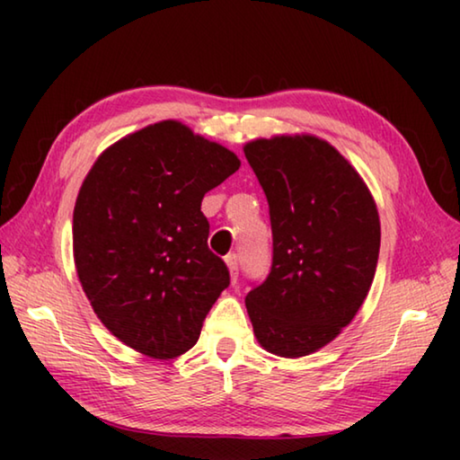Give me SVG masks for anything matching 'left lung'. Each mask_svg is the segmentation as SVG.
I'll return each mask as SVG.
<instances>
[{
    "label": "left lung",
    "instance_id": "obj_1",
    "mask_svg": "<svg viewBox=\"0 0 460 460\" xmlns=\"http://www.w3.org/2000/svg\"><path fill=\"white\" fill-rule=\"evenodd\" d=\"M227 147L166 119L118 139L83 181L73 258L105 329L152 359L197 345L202 321L229 286L208 252L202 197L239 170Z\"/></svg>",
    "mask_w": 460,
    "mask_h": 460
}]
</instances>
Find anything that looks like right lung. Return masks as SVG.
<instances>
[{"label": "right lung", "instance_id": "right-lung-1", "mask_svg": "<svg viewBox=\"0 0 460 460\" xmlns=\"http://www.w3.org/2000/svg\"><path fill=\"white\" fill-rule=\"evenodd\" d=\"M243 152L266 192L274 241L270 276L245 308L268 353L298 359L337 339L367 298L377 205L342 155L306 136L258 137Z\"/></svg>", "mask_w": 460, "mask_h": 460}]
</instances>
